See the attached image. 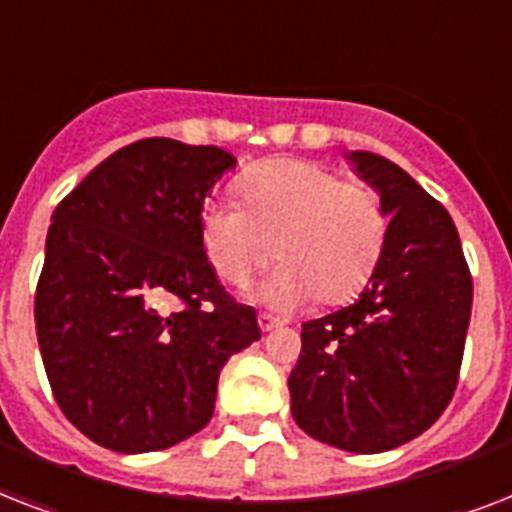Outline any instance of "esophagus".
<instances>
[{"label": "esophagus", "instance_id": "1", "mask_svg": "<svg viewBox=\"0 0 512 512\" xmlns=\"http://www.w3.org/2000/svg\"><path fill=\"white\" fill-rule=\"evenodd\" d=\"M257 324H260V329H263V332H271V329L281 327V321L273 319V316H268V313H260V316H257Z\"/></svg>", "mask_w": 512, "mask_h": 512}]
</instances>
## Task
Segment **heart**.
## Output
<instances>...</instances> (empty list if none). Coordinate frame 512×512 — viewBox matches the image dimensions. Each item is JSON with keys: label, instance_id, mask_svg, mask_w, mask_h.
Here are the masks:
<instances>
[{"label": "heart", "instance_id": "heart-1", "mask_svg": "<svg viewBox=\"0 0 512 512\" xmlns=\"http://www.w3.org/2000/svg\"><path fill=\"white\" fill-rule=\"evenodd\" d=\"M241 193L247 209L215 201L201 212V244L217 279L244 287L276 249L284 263L260 297L281 311L316 295L340 303L369 281L388 233L372 185L305 159H271L241 180Z\"/></svg>", "mask_w": 512, "mask_h": 512}]
</instances>
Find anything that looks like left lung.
I'll return each mask as SVG.
<instances>
[{"label": "left lung", "instance_id": "1", "mask_svg": "<svg viewBox=\"0 0 512 512\" xmlns=\"http://www.w3.org/2000/svg\"><path fill=\"white\" fill-rule=\"evenodd\" d=\"M390 217L358 300L303 324L289 374L292 417L321 444L377 454L412 441L457 388L473 279L452 217L398 164L350 151Z\"/></svg>", "mask_w": 512, "mask_h": 512}]
</instances>
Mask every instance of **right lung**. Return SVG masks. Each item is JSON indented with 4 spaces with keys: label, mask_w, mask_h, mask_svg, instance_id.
I'll use <instances>...</instances> for the list:
<instances>
[{
    "label": "right lung",
    "mask_w": 512,
    "mask_h": 512,
    "mask_svg": "<svg viewBox=\"0 0 512 512\" xmlns=\"http://www.w3.org/2000/svg\"><path fill=\"white\" fill-rule=\"evenodd\" d=\"M231 167L217 146L138 140L52 212L36 337L52 396L95 444L159 452L199 433L225 361L260 340L201 244L204 199Z\"/></svg>",
    "instance_id": "right-lung-1"
}]
</instances>
